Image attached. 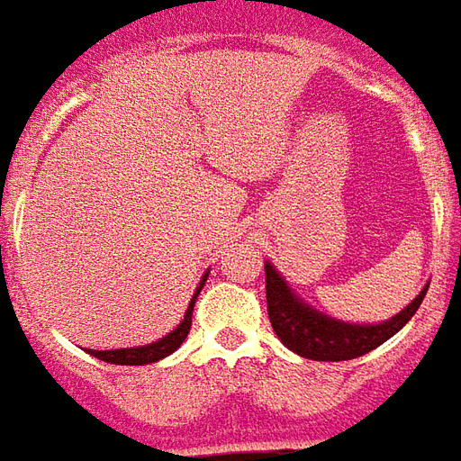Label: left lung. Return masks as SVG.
I'll return each instance as SVG.
<instances>
[{"label":"left lung","mask_w":461,"mask_h":461,"mask_svg":"<svg viewBox=\"0 0 461 461\" xmlns=\"http://www.w3.org/2000/svg\"><path fill=\"white\" fill-rule=\"evenodd\" d=\"M424 293L407 305V308L380 325H350L328 315H320L318 310L308 308L290 293L288 283L277 276V270L266 263V300L267 318L276 330V335L285 348L298 352L300 357L322 362L355 360L360 355H367L382 342L390 340L397 330L404 328V322L412 318L417 308L422 305Z\"/></svg>","instance_id":"left-lung-1"}]
</instances>
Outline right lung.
I'll use <instances>...</instances> for the list:
<instances>
[{
  "label": "right lung",
  "instance_id": "obj_1",
  "mask_svg": "<svg viewBox=\"0 0 461 461\" xmlns=\"http://www.w3.org/2000/svg\"><path fill=\"white\" fill-rule=\"evenodd\" d=\"M205 277L201 280V285L195 290L194 300H191V305L185 310L184 322L178 325V328L173 330L171 335H166L163 340L151 342V345H143V348H126V350H89V355L94 357H99L104 362H111V365H149V362H156L166 357V355H171L173 350H178L181 348V342L188 338V332H191V315H194V305L195 298H198V293L203 288Z\"/></svg>",
  "mask_w": 461,
  "mask_h": 461
}]
</instances>
